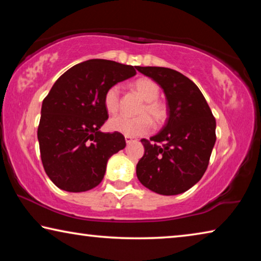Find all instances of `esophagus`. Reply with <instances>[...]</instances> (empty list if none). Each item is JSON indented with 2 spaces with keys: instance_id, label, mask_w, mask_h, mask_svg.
Returning a JSON list of instances; mask_svg holds the SVG:
<instances>
[{
  "instance_id": "esophagus-1",
  "label": "esophagus",
  "mask_w": 261,
  "mask_h": 261,
  "mask_svg": "<svg viewBox=\"0 0 261 261\" xmlns=\"http://www.w3.org/2000/svg\"><path fill=\"white\" fill-rule=\"evenodd\" d=\"M125 141H126V144H130V143H132V141H136V139L134 138V137L125 136Z\"/></svg>"
}]
</instances>
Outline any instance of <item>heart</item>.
<instances>
[{
  "label": "heart",
  "instance_id": "1",
  "mask_svg": "<svg viewBox=\"0 0 261 261\" xmlns=\"http://www.w3.org/2000/svg\"><path fill=\"white\" fill-rule=\"evenodd\" d=\"M141 98L145 100V105L141 107L138 117H129L125 115H118L109 121V129L118 134L137 137L147 134L151 131L153 123L150 118L156 123H162L167 118L168 110L166 105L159 101L160 88L158 84L149 78H139L132 84ZM103 105L109 114H116L121 107L120 87L118 85L110 86L103 95ZM149 116L151 117H149Z\"/></svg>",
  "mask_w": 261,
  "mask_h": 261
}]
</instances>
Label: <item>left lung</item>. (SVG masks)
Masks as SVG:
<instances>
[{"label":"left lung","mask_w":261,"mask_h":261,"mask_svg":"<svg viewBox=\"0 0 261 261\" xmlns=\"http://www.w3.org/2000/svg\"><path fill=\"white\" fill-rule=\"evenodd\" d=\"M137 70L161 86L168 108L161 131L149 140L141 139L145 154L137 165V177L162 196L183 193L199 182L207 169L216 140L215 118L199 88L184 74L161 67Z\"/></svg>","instance_id":"left-lung-1"}]
</instances>
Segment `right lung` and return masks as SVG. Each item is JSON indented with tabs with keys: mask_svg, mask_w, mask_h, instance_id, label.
Masks as SVG:
<instances>
[{
	"mask_svg": "<svg viewBox=\"0 0 261 261\" xmlns=\"http://www.w3.org/2000/svg\"><path fill=\"white\" fill-rule=\"evenodd\" d=\"M138 67L88 60L57 79L42 101L38 140L43 168L57 188L84 192L102 180L109 158L125 147L122 134H105L103 95Z\"/></svg>",
	"mask_w": 261,
	"mask_h": 261,
	"instance_id": "obj_1",
	"label": "right lung"
}]
</instances>
